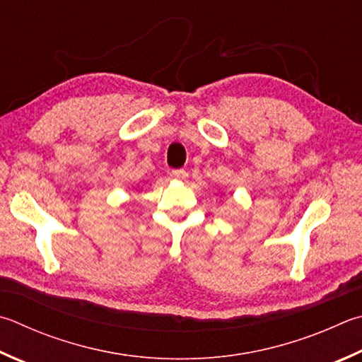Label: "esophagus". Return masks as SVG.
<instances>
[{
  "label": "esophagus",
  "instance_id": "obj_1",
  "mask_svg": "<svg viewBox=\"0 0 362 362\" xmlns=\"http://www.w3.org/2000/svg\"><path fill=\"white\" fill-rule=\"evenodd\" d=\"M170 175L174 177V179H177V180H187V177H188V173L185 169H174L173 173H170Z\"/></svg>",
  "mask_w": 362,
  "mask_h": 362
}]
</instances>
